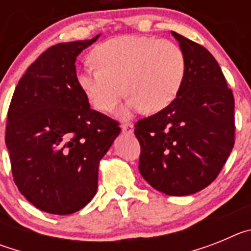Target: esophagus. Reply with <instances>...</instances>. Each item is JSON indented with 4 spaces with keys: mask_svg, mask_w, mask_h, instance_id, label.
Returning a JSON list of instances; mask_svg holds the SVG:
<instances>
[{
    "mask_svg": "<svg viewBox=\"0 0 251 251\" xmlns=\"http://www.w3.org/2000/svg\"><path fill=\"white\" fill-rule=\"evenodd\" d=\"M121 128H122V132H123L124 134H132L133 133V124L124 123L122 124Z\"/></svg>",
    "mask_w": 251,
    "mask_h": 251,
    "instance_id": "esophagus-1",
    "label": "esophagus"
}]
</instances>
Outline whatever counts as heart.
<instances>
[{
    "instance_id": "b5f03b06",
    "label": "heart",
    "mask_w": 251,
    "mask_h": 251,
    "mask_svg": "<svg viewBox=\"0 0 251 251\" xmlns=\"http://www.w3.org/2000/svg\"><path fill=\"white\" fill-rule=\"evenodd\" d=\"M97 68L76 74L77 85L95 109L109 112L123 92L128 95L123 115L130 110L157 113L179 94L186 76L182 49L168 40L124 35L99 44L92 51Z\"/></svg>"
}]
</instances>
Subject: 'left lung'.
Listing matches in <instances>:
<instances>
[{
    "instance_id": "1",
    "label": "left lung",
    "mask_w": 251,
    "mask_h": 251,
    "mask_svg": "<svg viewBox=\"0 0 251 251\" xmlns=\"http://www.w3.org/2000/svg\"><path fill=\"white\" fill-rule=\"evenodd\" d=\"M186 57L182 89L166 109L136 123L139 172L157 191L187 196L220 174L235 142L234 95L203 46L171 32Z\"/></svg>"
}]
</instances>
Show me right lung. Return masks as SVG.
<instances>
[{"instance_id": "1", "label": "right lung", "mask_w": 251, "mask_h": 251, "mask_svg": "<svg viewBox=\"0 0 251 251\" xmlns=\"http://www.w3.org/2000/svg\"><path fill=\"white\" fill-rule=\"evenodd\" d=\"M99 36L49 48L22 75L8 108L13 181L49 214H73L90 202L99 161L121 133L117 122L90 108L76 81V56Z\"/></svg>"}]
</instances>
